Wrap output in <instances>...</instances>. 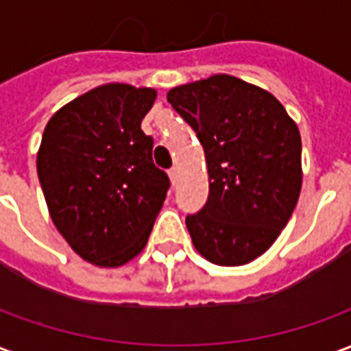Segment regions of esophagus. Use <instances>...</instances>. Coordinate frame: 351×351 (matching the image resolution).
<instances>
[{
  "label": "esophagus",
  "mask_w": 351,
  "mask_h": 351,
  "mask_svg": "<svg viewBox=\"0 0 351 351\" xmlns=\"http://www.w3.org/2000/svg\"><path fill=\"white\" fill-rule=\"evenodd\" d=\"M169 178H171V184L175 186V184L178 182V171H176V169H171V171H169Z\"/></svg>",
  "instance_id": "1"
}]
</instances>
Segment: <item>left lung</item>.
Masks as SVG:
<instances>
[{
	"label": "left lung",
	"mask_w": 351,
	"mask_h": 351,
	"mask_svg": "<svg viewBox=\"0 0 351 351\" xmlns=\"http://www.w3.org/2000/svg\"><path fill=\"white\" fill-rule=\"evenodd\" d=\"M167 101L197 133L208 169V199L186 218L195 250L239 267L278 239L301 193V133L263 88L231 75L171 88Z\"/></svg>",
	"instance_id": "obj_1"
}]
</instances>
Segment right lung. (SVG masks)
<instances>
[{
    "label": "right lung",
    "mask_w": 351,
    "mask_h": 351,
    "mask_svg": "<svg viewBox=\"0 0 351 351\" xmlns=\"http://www.w3.org/2000/svg\"><path fill=\"white\" fill-rule=\"evenodd\" d=\"M158 92L110 82L50 118L37 152L49 214L88 263L120 267L148 243L169 190L141 122Z\"/></svg>",
    "instance_id": "1"
}]
</instances>
